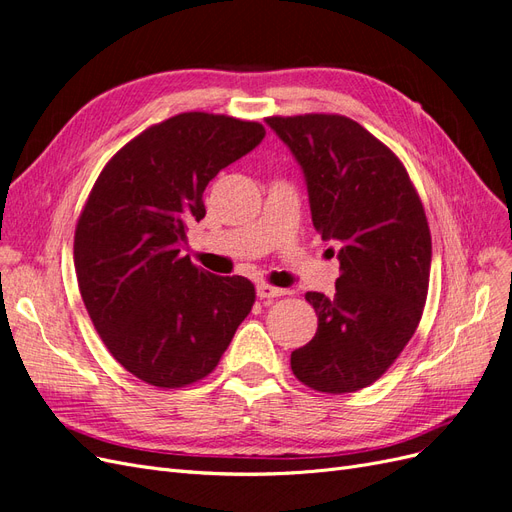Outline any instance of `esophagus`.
Masks as SVG:
<instances>
[{"label": "esophagus", "mask_w": 512, "mask_h": 512, "mask_svg": "<svg viewBox=\"0 0 512 512\" xmlns=\"http://www.w3.org/2000/svg\"><path fill=\"white\" fill-rule=\"evenodd\" d=\"M256 294L260 299H275V297H282V294H286V290L269 286V284H258Z\"/></svg>", "instance_id": "esophagus-1"}]
</instances>
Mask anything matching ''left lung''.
<instances>
[{"label": "left lung", "instance_id": "8db88e82", "mask_svg": "<svg viewBox=\"0 0 512 512\" xmlns=\"http://www.w3.org/2000/svg\"><path fill=\"white\" fill-rule=\"evenodd\" d=\"M267 126L303 170L314 228L342 245L335 297L305 294L318 331L290 354V367L322 393L365 389L423 316L431 269L423 203L395 153L348 117H269Z\"/></svg>", "mask_w": 512, "mask_h": 512}]
</instances>
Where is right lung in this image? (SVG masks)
Segmentation results:
<instances>
[{
    "label": "right lung",
    "mask_w": 512,
    "mask_h": 512,
    "mask_svg": "<svg viewBox=\"0 0 512 512\" xmlns=\"http://www.w3.org/2000/svg\"><path fill=\"white\" fill-rule=\"evenodd\" d=\"M262 138L256 121L181 113L119 149L91 190L76 280L102 342L138 380L179 389L205 378L250 314V280L194 267L181 250L207 213V183Z\"/></svg>",
    "instance_id": "1"
}]
</instances>
